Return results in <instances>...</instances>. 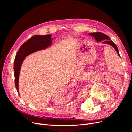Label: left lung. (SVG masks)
Instances as JSON below:
<instances>
[{
  "label": "left lung",
  "mask_w": 132,
  "mask_h": 132,
  "mask_svg": "<svg viewBox=\"0 0 132 132\" xmlns=\"http://www.w3.org/2000/svg\"><path fill=\"white\" fill-rule=\"evenodd\" d=\"M89 35L93 36V37L95 38V40H96L97 42H100L103 41V43L110 45H111L113 47L114 49H115L117 54H118V55L120 56L119 50H118V48H117V46L116 45V44H114L110 38H109V37L107 35H106L105 34H104V33H100V32L91 33H89Z\"/></svg>",
  "instance_id": "1"
}]
</instances>
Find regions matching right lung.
Segmentation results:
<instances>
[{
  "instance_id": "1",
  "label": "right lung",
  "mask_w": 132,
  "mask_h": 132,
  "mask_svg": "<svg viewBox=\"0 0 132 132\" xmlns=\"http://www.w3.org/2000/svg\"><path fill=\"white\" fill-rule=\"evenodd\" d=\"M51 35H35L20 47L14 61V74L16 87L19 93V77L22 63L27 56L38 50L47 48L52 44Z\"/></svg>"
}]
</instances>
